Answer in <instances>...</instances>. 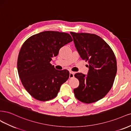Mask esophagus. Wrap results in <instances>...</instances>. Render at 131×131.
Here are the masks:
<instances>
[{
  "instance_id": "esophagus-1",
  "label": "esophagus",
  "mask_w": 131,
  "mask_h": 131,
  "mask_svg": "<svg viewBox=\"0 0 131 131\" xmlns=\"http://www.w3.org/2000/svg\"><path fill=\"white\" fill-rule=\"evenodd\" d=\"M74 73L73 72H70V75H69V78H73L74 76Z\"/></svg>"
}]
</instances>
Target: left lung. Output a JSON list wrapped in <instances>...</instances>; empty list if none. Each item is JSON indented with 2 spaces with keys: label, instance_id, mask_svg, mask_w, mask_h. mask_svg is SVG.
I'll return each instance as SVG.
<instances>
[{
  "label": "left lung",
  "instance_id": "1",
  "mask_svg": "<svg viewBox=\"0 0 131 131\" xmlns=\"http://www.w3.org/2000/svg\"><path fill=\"white\" fill-rule=\"evenodd\" d=\"M83 60L88 61V74L77 73L79 85L73 92L77 99L91 103L103 98L111 90L117 72L116 58L111 48L98 35L70 32Z\"/></svg>",
  "mask_w": 131,
  "mask_h": 131
}]
</instances>
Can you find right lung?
<instances>
[{
  "mask_svg": "<svg viewBox=\"0 0 131 131\" xmlns=\"http://www.w3.org/2000/svg\"><path fill=\"white\" fill-rule=\"evenodd\" d=\"M72 41L67 33L45 31L24 42L18 57V73L23 86L34 99L46 101L55 98L69 78V71L57 70L50 62Z\"/></svg>",
  "mask_w": 131,
  "mask_h": 131,
  "instance_id": "add662e5",
  "label": "right lung"
}]
</instances>
